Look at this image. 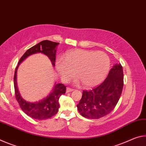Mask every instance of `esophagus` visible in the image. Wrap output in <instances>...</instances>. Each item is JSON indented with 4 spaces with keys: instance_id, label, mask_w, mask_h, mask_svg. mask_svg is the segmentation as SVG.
Masks as SVG:
<instances>
[{
    "instance_id": "esophagus-1",
    "label": "esophagus",
    "mask_w": 146,
    "mask_h": 146,
    "mask_svg": "<svg viewBox=\"0 0 146 146\" xmlns=\"http://www.w3.org/2000/svg\"><path fill=\"white\" fill-rule=\"evenodd\" d=\"M74 89H71V88H69V87H67L66 88V92H70L72 91H73Z\"/></svg>"
}]
</instances>
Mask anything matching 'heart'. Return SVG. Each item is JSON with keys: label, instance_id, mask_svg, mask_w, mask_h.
I'll use <instances>...</instances> for the list:
<instances>
[{"label": "heart", "instance_id": "1", "mask_svg": "<svg viewBox=\"0 0 146 146\" xmlns=\"http://www.w3.org/2000/svg\"><path fill=\"white\" fill-rule=\"evenodd\" d=\"M110 60L102 51L76 49L67 52L63 59L56 62L57 71L62 80L66 82L76 72L83 85L92 87L102 82L108 74Z\"/></svg>", "mask_w": 146, "mask_h": 146}]
</instances>
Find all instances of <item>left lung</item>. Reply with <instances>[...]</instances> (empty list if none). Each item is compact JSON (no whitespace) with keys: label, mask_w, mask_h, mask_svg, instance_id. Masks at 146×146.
Segmentation results:
<instances>
[{"label":"left lung","mask_w":146,"mask_h":146,"mask_svg":"<svg viewBox=\"0 0 146 146\" xmlns=\"http://www.w3.org/2000/svg\"><path fill=\"white\" fill-rule=\"evenodd\" d=\"M123 86V68L116 64L102 84L90 90H83L77 105L79 113L89 119H99L114 109L121 96Z\"/></svg>","instance_id":"1"}]
</instances>
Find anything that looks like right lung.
Instances as JSON below:
<instances>
[{"instance_id":"obj_1","label":"right lung","mask_w":146,"mask_h":146,"mask_svg":"<svg viewBox=\"0 0 146 146\" xmlns=\"http://www.w3.org/2000/svg\"><path fill=\"white\" fill-rule=\"evenodd\" d=\"M59 44V42L50 41L48 40H44L40 42L39 43L28 49L24 54L15 68L13 79L15 98L24 113L32 118L39 120H46L54 116L59 108V97L66 92V87L63 83H56L51 92L46 98L36 102H26L21 97L17 85V72L19 65L31 55L41 53L48 57L52 65L54 66L57 46Z\"/></svg>"}]
</instances>
